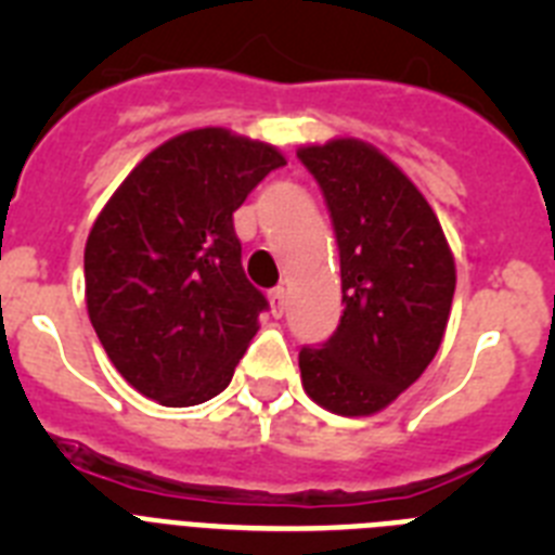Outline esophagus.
<instances>
[{"label":"esophagus","instance_id":"1","mask_svg":"<svg viewBox=\"0 0 555 555\" xmlns=\"http://www.w3.org/2000/svg\"><path fill=\"white\" fill-rule=\"evenodd\" d=\"M286 297H288V292L283 286H278L269 292V306H272L274 317H281L283 313V308H286Z\"/></svg>","mask_w":555,"mask_h":555}]
</instances>
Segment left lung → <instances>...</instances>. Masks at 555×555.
Returning <instances> with one entry per match:
<instances>
[{
    "label": "left lung",
    "instance_id": "obj_1",
    "mask_svg": "<svg viewBox=\"0 0 555 555\" xmlns=\"http://www.w3.org/2000/svg\"><path fill=\"white\" fill-rule=\"evenodd\" d=\"M331 210L341 261V320L302 347V389L341 416L395 403L442 345L455 263L428 199L384 152L358 139L297 150Z\"/></svg>",
    "mask_w": 555,
    "mask_h": 555
}]
</instances>
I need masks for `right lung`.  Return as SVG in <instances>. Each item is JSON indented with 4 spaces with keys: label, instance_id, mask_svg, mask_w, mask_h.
<instances>
[{
    "label": "right lung",
    "instance_id": "obj_1",
    "mask_svg": "<svg viewBox=\"0 0 555 555\" xmlns=\"http://www.w3.org/2000/svg\"><path fill=\"white\" fill-rule=\"evenodd\" d=\"M286 164L224 127L180 132L113 191L86 242V306L132 389L185 409L217 397L258 333L233 210Z\"/></svg>",
    "mask_w": 555,
    "mask_h": 555
}]
</instances>
